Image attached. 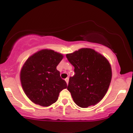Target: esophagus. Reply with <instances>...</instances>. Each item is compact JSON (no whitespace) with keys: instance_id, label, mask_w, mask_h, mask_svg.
I'll list each match as a JSON object with an SVG mask.
<instances>
[{"instance_id":"esophagus-1","label":"esophagus","mask_w":133,"mask_h":133,"mask_svg":"<svg viewBox=\"0 0 133 133\" xmlns=\"http://www.w3.org/2000/svg\"><path fill=\"white\" fill-rule=\"evenodd\" d=\"M65 82H66V83H67V84H68V82H69V78H65Z\"/></svg>"}]
</instances>
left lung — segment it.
I'll return each mask as SVG.
<instances>
[{"label": "left lung", "mask_w": 133, "mask_h": 133, "mask_svg": "<svg viewBox=\"0 0 133 133\" xmlns=\"http://www.w3.org/2000/svg\"><path fill=\"white\" fill-rule=\"evenodd\" d=\"M66 57L74 67L68 90L75 103L87 108L98 103L107 94L112 79L110 64L104 56L90 48H82Z\"/></svg>", "instance_id": "left-lung-1"}]
</instances>
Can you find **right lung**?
<instances>
[{"label":"right lung","instance_id":"obj_1","mask_svg":"<svg viewBox=\"0 0 133 133\" xmlns=\"http://www.w3.org/2000/svg\"><path fill=\"white\" fill-rule=\"evenodd\" d=\"M63 54L51 49H42L30 56L21 68L20 79L24 92L33 103L49 107L67 88L56 69Z\"/></svg>","mask_w":133,"mask_h":133}]
</instances>
